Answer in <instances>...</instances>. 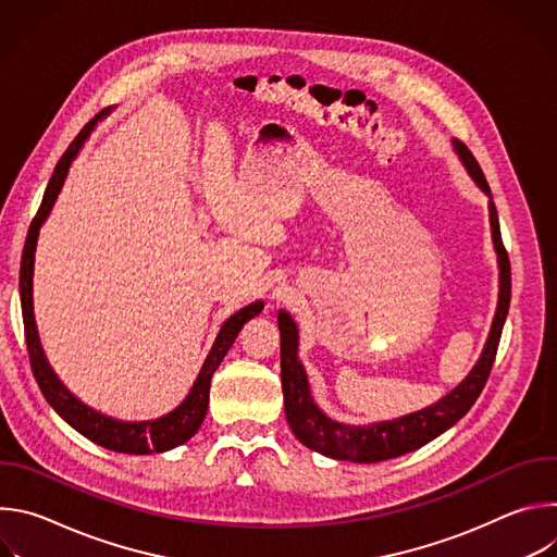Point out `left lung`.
<instances>
[{"label":"left lung","instance_id":"obj_1","mask_svg":"<svg viewBox=\"0 0 557 557\" xmlns=\"http://www.w3.org/2000/svg\"><path fill=\"white\" fill-rule=\"evenodd\" d=\"M454 149L460 156V161L467 168L473 183L490 196V222H492L494 249L498 253V267H500V293H498V308L494 314V324H492L485 350L479 363H475L473 370L465 376V381L458 383L449 394H445L438 404L425 410L399 417L394 421H381L372 425H346L329 419L320 408L314 406L308 379H306V370L297 359V342H299L297 326L290 320L288 312L280 310L277 326H280V359H282L280 368H282L284 412L297 441L312 451H320L337 460H352V462H379V460H387V458L414 451L425 443L434 441L436 436H441L454 423H458L475 404V399H479L490 379V372L494 368V359L498 352L503 326L509 312V301H511V264H509L507 249L503 245L498 211L492 200L487 178L465 143L454 138Z\"/></svg>","mask_w":557,"mask_h":557}]
</instances>
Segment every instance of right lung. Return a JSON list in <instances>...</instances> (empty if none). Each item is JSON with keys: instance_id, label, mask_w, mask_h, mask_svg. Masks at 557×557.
I'll list each match as a JSON object with an SVG mask.
<instances>
[{"instance_id": "1", "label": "right lung", "mask_w": 557, "mask_h": 557, "mask_svg": "<svg viewBox=\"0 0 557 557\" xmlns=\"http://www.w3.org/2000/svg\"><path fill=\"white\" fill-rule=\"evenodd\" d=\"M97 119H92L82 132L76 134V138L70 143V147L63 151V156L59 158V163L54 168V174L44 191V200L41 207L35 215V220L30 222L28 235H26V245H24V253H22V267H20V297H22V314H24V333H26V346H28V357H30V366H33V374L35 381L41 389V394L46 396V401L52 406V410L67 423L72 425L78 434H84L86 438H90L92 443L112 449V451H123V454H153V451H168L174 449L183 443H187L202 425L205 417H207V408H209V387H211V376L218 370L220 361L224 359V355L228 352V348L233 346L237 333L243 331V326L253 320L256 314L262 312L264 301H256L245 306L243 310H237L235 314H231L228 320L222 324L200 372L198 379L194 381V387L189 389L187 399L172 410L170 414L153 419V421H116L112 417H106L92 408H88L86 404H82L76 399L74 394H70V389L59 381V376L54 374V370L50 368L41 342H39V333H37V324H35V310H33V271H35V249H37V237H39V228L46 222L61 187L63 181L67 176V170L74 161V156L82 149L84 140L90 136L92 127H95Z\"/></svg>"}]
</instances>
